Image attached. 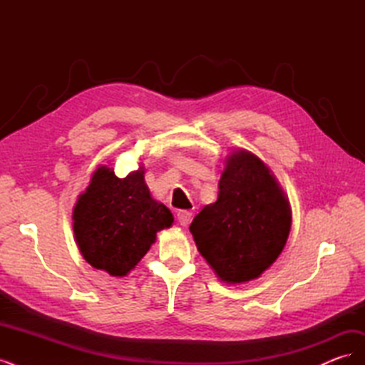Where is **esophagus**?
Masks as SVG:
<instances>
[{"label": "esophagus", "instance_id": "34e87169", "mask_svg": "<svg viewBox=\"0 0 365 365\" xmlns=\"http://www.w3.org/2000/svg\"><path fill=\"white\" fill-rule=\"evenodd\" d=\"M176 217H178L180 225L187 227V225L190 224V220H192V213L187 212V210H180L178 215H176Z\"/></svg>", "mask_w": 365, "mask_h": 365}]
</instances>
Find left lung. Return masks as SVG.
I'll list each match as a JSON object with an SVG mask.
<instances>
[{
    "mask_svg": "<svg viewBox=\"0 0 365 365\" xmlns=\"http://www.w3.org/2000/svg\"><path fill=\"white\" fill-rule=\"evenodd\" d=\"M292 212L271 169L247 149L225 158L217 201L205 205L190 225L195 244L220 282L259 279L282 254Z\"/></svg>",
    "mask_w": 365,
    "mask_h": 365,
    "instance_id": "1",
    "label": "left lung"
}]
</instances>
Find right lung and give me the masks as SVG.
<instances>
[{
  "label": "right lung",
  "instance_id": "right-lung-1",
  "mask_svg": "<svg viewBox=\"0 0 365 365\" xmlns=\"http://www.w3.org/2000/svg\"><path fill=\"white\" fill-rule=\"evenodd\" d=\"M172 224L170 210L150 196L145 165L125 178L98 165L73 208L74 240L82 257L113 277L134 269L158 231Z\"/></svg>",
  "mask_w": 365,
  "mask_h": 365
}]
</instances>
